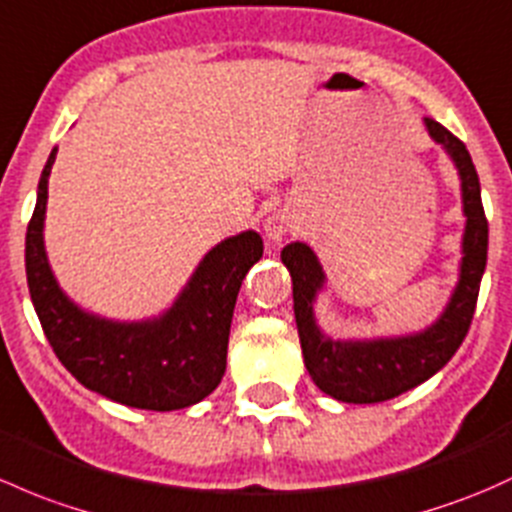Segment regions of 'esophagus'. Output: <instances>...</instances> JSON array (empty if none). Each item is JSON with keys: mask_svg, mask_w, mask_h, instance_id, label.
Wrapping results in <instances>:
<instances>
[{"mask_svg": "<svg viewBox=\"0 0 512 512\" xmlns=\"http://www.w3.org/2000/svg\"><path fill=\"white\" fill-rule=\"evenodd\" d=\"M294 228H297V220H294V213L289 211H274L270 218L265 220V235L272 242H277V245L287 238V235H292Z\"/></svg>", "mask_w": 512, "mask_h": 512, "instance_id": "esophagus-1", "label": "esophagus"}]
</instances>
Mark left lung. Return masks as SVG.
Here are the masks:
<instances>
[{
  "label": "left lung",
  "instance_id": "obj_1",
  "mask_svg": "<svg viewBox=\"0 0 512 512\" xmlns=\"http://www.w3.org/2000/svg\"><path fill=\"white\" fill-rule=\"evenodd\" d=\"M424 125L459 169L466 213L459 287L437 324L405 338L333 341L314 321V297L324 284L319 260L304 242H292L282 250V262L292 274L294 316L306 370L319 390L333 400L353 405L392 400L444 368L469 333L488 255V220L481 203V184L466 144L432 117H424Z\"/></svg>",
  "mask_w": 512,
  "mask_h": 512
}]
</instances>
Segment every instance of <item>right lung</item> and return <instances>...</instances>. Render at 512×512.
<instances>
[{"label":"right lung","mask_w":512,"mask_h":512,"mask_svg":"<svg viewBox=\"0 0 512 512\" xmlns=\"http://www.w3.org/2000/svg\"><path fill=\"white\" fill-rule=\"evenodd\" d=\"M53 161L56 149L43 166L26 228V279L53 353L80 385L120 405L154 412L196 405L223 380L235 299L247 270L262 257V238L247 230L215 245L161 319L142 324L98 319L61 292L43 250Z\"/></svg>","instance_id":"1"}]
</instances>
